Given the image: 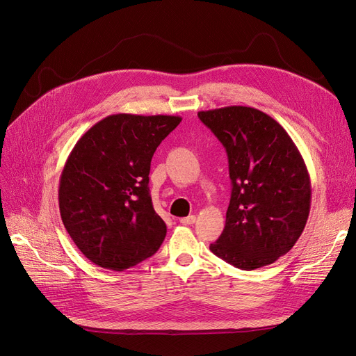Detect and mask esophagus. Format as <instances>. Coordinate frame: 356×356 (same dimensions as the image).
Returning a JSON list of instances; mask_svg holds the SVG:
<instances>
[{
    "label": "esophagus",
    "mask_w": 356,
    "mask_h": 356,
    "mask_svg": "<svg viewBox=\"0 0 356 356\" xmlns=\"http://www.w3.org/2000/svg\"><path fill=\"white\" fill-rule=\"evenodd\" d=\"M179 223L185 225V226H191L195 223V216H188V217H182L179 218Z\"/></svg>",
    "instance_id": "34e87169"
}]
</instances>
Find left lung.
<instances>
[{
    "instance_id": "8db88e82",
    "label": "left lung",
    "mask_w": 356,
    "mask_h": 356,
    "mask_svg": "<svg viewBox=\"0 0 356 356\" xmlns=\"http://www.w3.org/2000/svg\"><path fill=\"white\" fill-rule=\"evenodd\" d=\"M198 117L226 147L232 179L226 226L210 250L243 270L274 264L296 245L310 213L312 182L300 150L257 108L230 106Z\"/></svg>"
}]
</instances>
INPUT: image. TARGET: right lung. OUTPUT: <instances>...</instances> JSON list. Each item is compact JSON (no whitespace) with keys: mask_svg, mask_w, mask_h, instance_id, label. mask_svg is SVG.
<instances>
[{"mask_svg":"<svg viewBox=\"0 0 356 356\" xmlns=\"http://www.w3.org/2000/svg\"><path fill=\"white\" fill-rule=\"evenodd\" d=\"M179 115L111 114L81 136L59 181V210L74 243L95 265L124 270L152 257L166 225L149 195L150 161Z\"/></svg>","mask_w":356,"mask_h":356,"instance_id":"right-lung-1","label":"right lung"}]
</instances>
